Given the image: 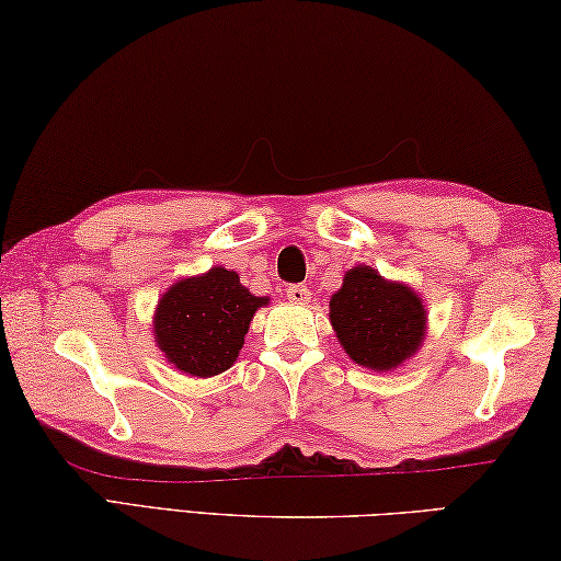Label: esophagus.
I'll use <instances>...</instances> for the list:
<instances>
[{
  "mask_svg": "<svg viewBox=\"0 0 561 561\" xmlns=\"http://www.w3.org/2000/svg\"><path fill=\"white\" fill-rule=\"evenodd\" d=\"M287 299L291 304H307L311 299V289L304 287V284H291L287 289Z\"/></svg>",
  "mask_w": 561,
  "mask_h": 561,
  "instance_id": "esophagus-1",
  "label": "esophagus"
}]
</instances>
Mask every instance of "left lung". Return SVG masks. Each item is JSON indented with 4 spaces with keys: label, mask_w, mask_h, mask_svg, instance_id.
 Masks as SVG:
<instances>
[{
    "label": "left lung",
    "mask_w": 561,
    "mask_h": 561,
    "mask_svg": "<svg viewBox=\"0 0 561 561\" xmlns=\"http://www.w3.org/2000/svg\"><path fill=\"white\" fill-rule=\"evenodd\" d=\"M329 319L348 358L375 373H392L412 360L430 325L422 294L385 279L368 264L343 274L329 301Z\"/></svg>",
    "instance_id": "8db88e82"
}]
</instances>
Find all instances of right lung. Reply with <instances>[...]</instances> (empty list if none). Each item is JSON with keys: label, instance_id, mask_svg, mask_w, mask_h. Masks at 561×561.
Listing matches in <instances>:
<instances>
[{"label": "right lung", "instance_id": "obj_1", "mask_svg": "<svg viewBox=\"0 0 561 561\" xmlns=\"http://www.w3.org/2000/svg\"><path fill=\"white\" fill-rule=\"evenodd\" d=\"M270 297H254L238 272L210 267L181 277L161 294L151 335L169 365L191 378H213L238 360L252 316Z\"/></svg>", "mask_w": 561, "mask_h": 561}]
</instances>
